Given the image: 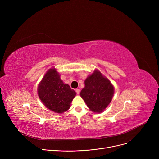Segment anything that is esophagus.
Returning <instances> with one entry per match:
<instances>
[{"label": "esophagus", "instance_id": "esophagus-1", "mask_svg": "<svg viewBox=\"0 0 159 159\" xmlns=\"http://www.w3.org/2000/svg\"><path fill=\"white\" fill-rule=\"evenodd\" d=\"M75 91H76V93H77V94H79V93H80V89H75Z\"/></svg>", "mask_w": 159, "mask_h": 159}]
</instances>
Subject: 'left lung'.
Masks as SVG:
<instances>
[{"label":"left lung","instance_id":"obj_1","mask_svg":"<svg viewBox=\"0 0 159 159\" xmlns=\"http://www.w3.org/2000/svg\"><path fill=\"white\" fill-rule=\"evenodd\" d=\"M84 84L85 87L80 91L81 97L92 111H103L111 101L114 93L111 83L99 71L95 70L85 80Z\"/></svg>","mask_w":159,"mask_h":159}]
</instances>
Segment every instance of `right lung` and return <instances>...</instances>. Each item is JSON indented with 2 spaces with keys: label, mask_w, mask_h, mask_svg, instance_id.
<instances>
[{
  "label": "right lung",
  "mask_w": 159,
  "mask_h": 159,
  "mask_svg": "<svg viewBox=\"0 0 159 159\" xmlns=\"http://www.w3.org/2000/svg\"><path fill=\"white\" fill-rule=\"evenodd\" d=\"M38 95L44 106L55 113H62L70 107L76 93L64 84L55 69L48 71L38 87Z\"/></svg>",
  "instance_id": "1"
}]
</instances>
